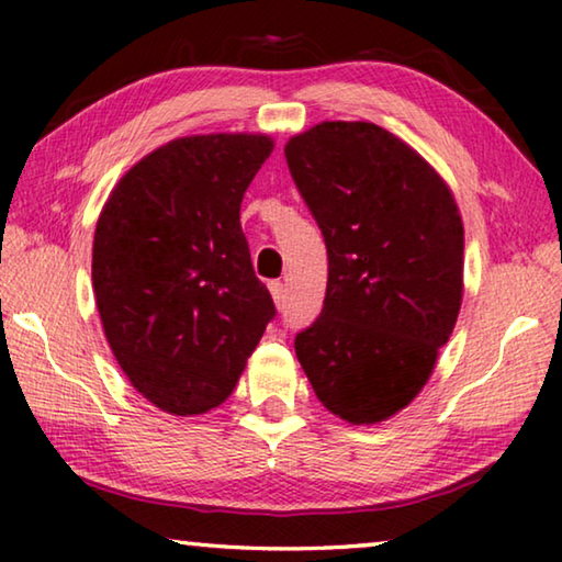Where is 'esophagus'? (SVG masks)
Wrapping results in <instances>:
<instances>
[{
    "label": "esophagus",
    "instance_id": "1",
    "mask_svg": "<svg viewBox=\"0 0 562 562\" xmlns=\"http://www.w3.org/2000/svg\"><path fill=\"white\" fill-rule=\"evenodd\" d=\"M270 294H272V300H274V307L282 310L284 307V284L280 280L270 282Z\"/></svg>",
    "mask_w": 562,
    "mask_h": 562
}]
</instances>
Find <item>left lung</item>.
Returning <instances> with one entry per match:
<instances>
[{"label":"left lung","instance_id":"left-lung-1","mask_svg":"<svg viewBox=\"0 0 562 562\" xmlns=\"http://www.w3.org/2000/svg\"><path fill=\"white\" fill-rule=\"evenodd\" d=\"M284 158L329 260L325 307L294 351L327 412L386 422L429 382L459 319V205L429 160L369 121H322Z\"/></svg>","mask_w":562,"mask_h":562}]
</instances>
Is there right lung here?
Returning <instances> with one entry per match:
<instances>
[{"mask_svg": "<svg viewBox=\"0 0 562 562\" xmlns=\"http://www.w3.org/2000/svg\"><path fill=\"white\" fill-rule=\"evenodd\" d=\"M272 148L265 133L168 140L101 207L91 280L103 335L160 412L221 406L274 317L240 227L245 190Z\"/></svg>", "mask_w": 562, "mask_h": 562, "instance_id": "add662e5", "label": "right lung"}]
</instances>
